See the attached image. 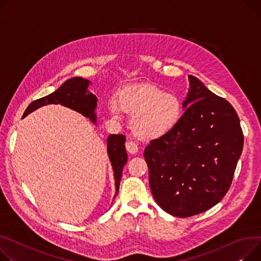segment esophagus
I'll return each mask as SVG.
<instances>
[{
    "instance_id": "1",
    "label": "esophagus",
    "mask_w": 261,
    "mask_h": 261,
    "mask_svg": "<svg viewBox=\"0 0 261 261\" xmlns=\"http://www.w3.org/2000/svg\"><path fill=\"white\" fill-rule=\"evenodd\" d=\"M126 149L129 153L131 154H135L137 151H138V147H137V144L135 142H132V141H128L126 143Z\"/></svg>"
}]
</instances>
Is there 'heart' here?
<instances>
[{"label": "heart", "instance_id": "obj_1", "mask_svg": "<svg viewBox=\"0 0 261 261\" xmlns=\"http://www.w3.org/2000/svg\"><path fill=\"white\" fill-rule=\"evenodd\" d=\"M109 110L115 118H119L123 112L134 115V132L145 140H154L175 128L182 107L174 94L167 93L154 85L145 84L124 89L118 101H110Z\"/></svg>", "mask_w": 261, "mask_h": 261}]
</instances>
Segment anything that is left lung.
Returning <instances> with one entry per match:
<instances>
[{"instance_id":"8db88e82","label":"left lung","mask_w":261,"mask_h":261,"mask_svg":"<svg viewBox=\"0 0 261 261\" xmlns=\"http://www.w3.org/2000/svg\"><path fill=\"white\" fill-rule=\"evenodd\" d=\"M178 124L144 151L152 195L162 209L189 217L217 204L228 192L244 148L231 103L189 75Z\"/></svg>"}]
</instances>
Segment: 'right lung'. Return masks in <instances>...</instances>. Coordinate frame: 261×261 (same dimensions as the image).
I'll list each match as a JSON object with an SVG mask.
<instances>
[{
  "label": "right lung",
  "mask_w": 261,
  "mask_h": 261,
  "mask_svg": "<svg viewBox=\"0 0 261 261\" xmlns=\"http://www.w3.org/2000/svg\"><path fill=\"white\" fill-rule=\"evenodd\" d=\"M90 84L91 82L89 80L77 76L69 79L55 92L32 101L24 112L23 117L43 106L50 105V103H60L62 106L81 113L85 117H88L93 124H95L97 97L88 90ZM125 142L126 137L121 134H111L107 140V151L115 179L116 192L114 197L118 192L123 168L128 161Z\"/></svg>",
  "instance_id": "add662e5"
}]
</instances>
